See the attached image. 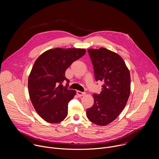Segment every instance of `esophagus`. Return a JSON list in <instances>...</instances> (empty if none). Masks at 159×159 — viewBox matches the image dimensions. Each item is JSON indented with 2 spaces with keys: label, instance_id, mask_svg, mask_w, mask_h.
I'll return each instance as SVG.
<instances>
[{
  "label": "esophagus",
  "instance_id": "1",
  "mask_svg": "<svg viewBox=\"0 0 159 159\" xmlns=\"http://www.w3.org/2000/svg\"><path fill=\"white\" fill-rule=\"evenodd\" d=\"M77 94L79 96V97H81V96H83L85 94V93H83V92H81V91H79V90H77Z\"/></svg>",
  "mask_w": 159,
  "mask_h": 159
}]
</instances>
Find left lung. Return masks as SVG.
Here are the masks:
<instances>
[{"label": "left lung", "mask_w": 159, "mask_h": 159, "mask_svg": "<svg viewBox=\"0 0 159 159\" xmlns=\"http://www.w3.org/2000/svg\"><path fill=\"white\" fill-rule=\"evenodd\" d=\"M96 81L104 82L99 94H94V103L87 109V118L99 126L114 121L125 107L130 94V74L117 53L106 48L89 49Z\"/></svg>", "instance_id": "left-lung-1"}]
</instances>
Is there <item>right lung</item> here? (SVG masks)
Masks as SVG:
<instances>
[{"mask_svg":"<svg viewBox=\"0 0 159 159\" xmlns=\"http://www.w3.org/2000/svg\"><path fill=\"white\" fill-rule=\"evenodd\" d=\"M85 53V49L56 48L44 52L34 62L28 79L29 94L36 111L44 120L57 123L66 117L68 104L76 91L68 89L69 80L65 73Z\"/></svg>","mask_w":159,"mask_h":159,"instance_id":"1","label":"right lung"}]
</instances>
